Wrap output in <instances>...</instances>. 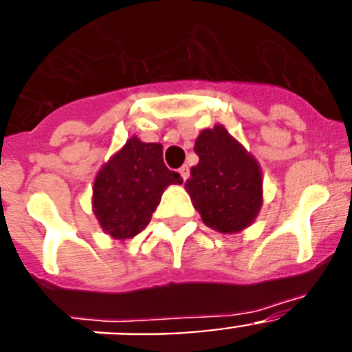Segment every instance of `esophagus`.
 I'll return each mask as SVG.
<instances>
[{
	"mask_svg": "<svg viewBox=\"0 0 352 352\" xmlns=\"http://www.w3.org/2000/svg\"><path fill=\"white\" fill-rule=\"evenodd\" d=\"M179 174H182V178H183V179L188 178V174H190V169H188V166L179 167Z\"/></svg>",
	"mask_w": 352,
	"mask_h": 352,
	"instance_id": "esophagus-1",
	"label": "esophagus"
}]
</instances>
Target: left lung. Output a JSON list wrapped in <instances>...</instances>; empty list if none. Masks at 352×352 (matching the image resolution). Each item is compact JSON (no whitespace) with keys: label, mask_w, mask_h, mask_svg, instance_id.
<instances>
[{"label":"left lung","mask_w":352,"mask_h":352,"mask_svg":"<svg viewBox=\"0 0 352 352\" xmlns=\"http://www.w3.org/2000/svg\"><path fill=\"white\" fill-rule=\"evenodd\" d=\"M194 151L199 164L192 167L185 186L203 222L220 232H238L250 226L263 204L257 162L222 125L203 130Z\"/></svg>","instance_id":"obj_1"}]
</instances>
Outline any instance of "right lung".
I'll return each instance as SVG.
<instances>
[{
	"mask_svg": "<svg viewBox=\"0 0 352 352\" xmlns=\"http://www.w3.org/2000/svg\"><path fill=\"white\" fill-rule=\"evenodd\" d=\"M170 183L183 179L166 167L162 146L129 139L95 179L93 208L102 229L116 239L144 231Z\"/></svg>",
	"mask_w": 352,
	"mask_h": 352,
	"instance_id": "1",
	"label": "right lung"
}]
</instances>
